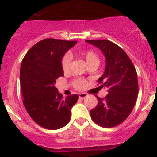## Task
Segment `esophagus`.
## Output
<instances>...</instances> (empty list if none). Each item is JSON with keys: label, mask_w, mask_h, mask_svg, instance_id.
Here are the masks:
<instances>
[{"label": "esophagus", "mask_w": 157, "mask_h": 157, "mask_svg": "<svg viewBox=\"0 0 157 157\" xmlns=\"http://www.w3.org/2000/svg\"><path fill=\"white\" fill-rule=\"evenodd\" d=\"M87 96H88V94H86V93H80V94H78V97H79V99H85V98Z\"/></svg>", "instance_id": "esophagus-1"}]
</instances>
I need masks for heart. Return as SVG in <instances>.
<instances>
[{"mask_svg": "<svg viewBox=\"0 0 157 157\" xmlns=\"http://www.w3.org/2000/svg\"><path fill=\"white\" fill-rule=\"evenodd\" d=\"M82 54L85 57L86 62L87 65L90 63H99V58L97 54L92 50H84L82 52ZM72 56L71 53L67 52L64 54L61 59V67L64 72H67L70 69V64H71ZM72 85L76 90H82L86 87V82L83 78H76L72 82Z\"/></svg>", "mask_w": 157, "mask_h": 157, "instance_id": "b5f03b06", "label": "heart"}]
</instances>
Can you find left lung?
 Wrapping results in <instances>:
<instances>
[{
  "label": "left lung",
  "mask_w": 157,
  "mask_h": 157,
  "mask_svg": "<svg viewBox=\"0 0 157 157\" xmlns=\"http://www.w3.org/2000/svg\"><path fill=\"white\" fill-rule=\"evenodd\" d=\"M100 49L106 58V68L98 82L107 88L108 94L90 110V117L103 128H114L122 124L132 111L139 86L137 73L132 62L122 48L108 40H86Z\"/></svg>",
  "instance_id": "left-lung-1"
}]
</instances>
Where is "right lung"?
<instances>
[{
	"label": "right lung",
	"instance_id": "1",
	"mask_svg": "<svg viewBox=\"0 0 157 157\" xmlns=\"http://www.w3.org/2000/svg\"><path fill=\"white\" fill-rule=\"evenodd\" d=\"M76 41L46 38L29 49L21 66L20 83L24 104L35 123L56 130L71 120V110L78 94L63 97L55 87L57 78L63 76L61 59Z\"/></svg>",
	"mask_w": 157,
	"mask_h": 157
}]
</instances>
